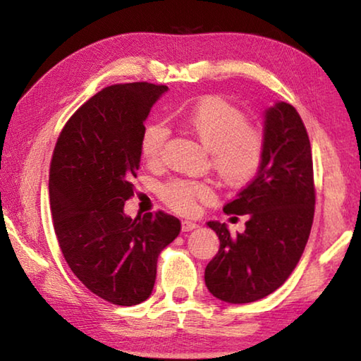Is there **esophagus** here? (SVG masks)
Segmentation results:
<instances>
[{
    "label": "esophagus",
    "instance_id": "1",
    "mask_svg": "<svg viewBox=\"0 0 361 361\" xmlns=\"http://www.w3.org/2000/svg\"><path fill=\"white\" fill-rule=\"evenodd\" d=\"M195 228H197V223L188 221V219H185V221H181V231L183 232H189V231H192Z\"/></svg>",
    "mask_w": 361,
    "mask_h": 361
}]
</instances>
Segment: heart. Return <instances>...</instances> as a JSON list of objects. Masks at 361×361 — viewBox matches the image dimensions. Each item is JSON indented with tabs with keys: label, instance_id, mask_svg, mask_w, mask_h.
I'll return each instance as SVG.
<instances>
[{
	"label": "heart",
	"instance_id": "1",
	"mask_svg": "<svg viewBox=\"0 0 361 361\" xmlns=\"http://www.w3.org/2000/svg\"><path fill=\"white\" fill-rule=\"evenodd\" d=\"M185 122L195 138L212 156V167L228 186H242L258 173L264 137L258 127L250 126L239 108L215 97L200 100L186 114ZM169 129L162 122H152L142 137V154L148 162H157L162 156ZM212 195L204 181L175 180L161 189V197L170 209L180 213L195 210L197 200Z\"/></svg>",
	"mask_w": 361,
	"mask_h": 361
}]
</instances>
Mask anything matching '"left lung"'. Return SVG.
I'll return each instance as SVG.
<instances>
[{
	"label": "left lung",
	"instance_id": "left-lung-1",
	"mask_svg": "<svg viewBox=\"0 0 361 361\" xmlns=\"http://www.w3.org/2000/svg\"><path fill=\"white\" fill-rule=\"evenodd\" d=\"M264 154L255 178L224 205L247 215L245 231L232 235L226 223L209 221L219 250L205 267L213 296L231 304L266 298L296 267L314 221V169L307 130L290 103L264 109Z\"/></svg>",
	"mask_w": 361,
	"mask_h": 361
}]
</instances>
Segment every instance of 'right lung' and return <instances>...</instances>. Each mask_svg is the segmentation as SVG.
Returning <instances> with one entry per match:
<instances>
[{"mask_svg": "<svg viewBox=\"0 0 361 361\" xmlns=\"http://www.w3.org/2000/svg\"><path fill=\"white\" fill-rule=\"evenodd\" d=\"M167 89L109 85L71 116L54 149L49 195L60 250L85 288L116 305L149 298L159 255L181 229L180 219L164 212L135 219L124 213L145 121Z\"/></svg>", "mask_w": 361, "mask_h": 361, "instance_id": "add662e5", "label": "right lung"}]
</instances>
